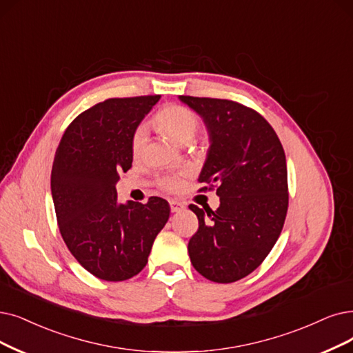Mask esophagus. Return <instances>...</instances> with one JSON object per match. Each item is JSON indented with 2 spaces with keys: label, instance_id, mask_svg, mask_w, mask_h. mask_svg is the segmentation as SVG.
<instances>
[{
  "label": "esophagus",
  "instance_id": "esophagus-1",
  "mask_svg": "<svg viewBox=\"0 0 353 353\" xmlns=\"http://www.w3.org/2000/svg\"><path fill=\"white\" fill-rule=\"evenodd\" d=\"M169 205H171V211H172V213H178V211L184 210V204L179 203V201H175V200L169 201Z\"/></svg>",
  "mask_w": 353,
  "mask_h": 353
}]
</instances>
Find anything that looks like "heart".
I'll list each match as a JSON object with an SVG mask.
<instances>
[{
	"instance_id": "obj_1",
	"label": "heart",
	"mask_w": 353,
	"mask_h": 353,
	"mask_svg": "<svg viewBox=\"0 0 353 353\" xmlns=\"http://www.w3.org/2000/svg\"><path fill=\"white\" fill-rule=\"evenodd\" d=\"M157 123L161 128V130L171 137L174 142L179 145H187L194 139L196 130L200 128L199 117L194 112L182 105H168L162 108L157 114ZM146 140V130L143 125H139L132 134V153L134 157L142 152L143 145ZM162 185L169 190L175 191L181 187V178L179 176H169L162 181Z\"/></svg>"
}]
</instances>
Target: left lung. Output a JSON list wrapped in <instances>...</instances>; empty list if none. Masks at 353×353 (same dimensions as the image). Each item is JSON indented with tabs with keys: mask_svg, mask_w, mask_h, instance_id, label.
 <instances>
[{
	"mask_svg": "<svg viewBox=\"0 0 353 353\" xmlns=\"http://www.w3.org/2000/svg\"><path fill=\"white\" fill-rule=\"evenodd\" d=\"M199 114L210 148L199 182L217 187L216 211L194 204L199 232L188 243L192 266L213 283H234L263 262L283 230L288 208L287 161L271 124L229 100L181 95Z\"/></svg>",
	"mask_w": 353,
	"mask_h": 353,
	"instance_id": "obj_1",
	"label": "left lung"
}]
</instances>
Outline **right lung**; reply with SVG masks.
<instances>
[{
  "label": "right lung",
  "instance_id": "1",
  "mask_svg": "<svg viewBox=\"0 0 353 353\" xmlns=\"http://www.w3.org/2000/svg\"><path fill=\"white\" fill-rule=\"evenodd\" d=\"M159 95L111 98L83 111L65 130L54 154L50 188L63 241L94 276L117 283L137 275L171 208L119 203V174L132 168V134Z\"/></svg>",
  "mask_w": 353,
  "mask_h": 353
}]
</instances>
